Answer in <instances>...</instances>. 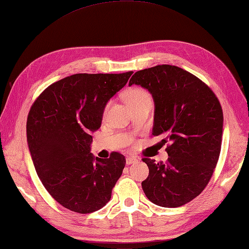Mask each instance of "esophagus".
<instances>
[{
  "label": "esophagus",
  "mask_w": 249,
  "mask_h": 249,
  "mask_svg": "<svg viewBox=\"0 0 249 249\" xmlns=\"http://www.w3.org/2000/svg\"><path fill=\"white\" fill-rule=\"evenodd\" d=\"M138 161V159H137V157H135V156H127V158H126V163L127 164H132V163H135V162H137Z\"/></svg>",
  "instance_id": "obj_1"
}]
</instances>
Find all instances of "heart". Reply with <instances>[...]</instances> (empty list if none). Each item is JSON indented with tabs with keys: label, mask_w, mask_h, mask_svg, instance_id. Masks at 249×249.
<instances>
[{
	"label": "heart",
	"mask_w": 249,
	"mask_h": 249,
	"mask_svg": "<svg viewBox=\"0 0 249 249\" xmlns=\"http://www.w3.org/2000/svg\"><path fill=\"white\" fill-rule=\"evenodd\" d=\"M125 100L127 104H128V106H131L140 103H151V95L144 89L132 88L125 93ZM109 105H110V103L107 104L106 109L109 107Z\"/></svg>",
	"instance_id": "b5f03b06"
}]
</instances>
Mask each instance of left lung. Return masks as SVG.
<instances>
[{
	"label": "left lung",
	"instance_id": "obj_1",
	"mask_svg": "<svg viewBox=\"0 0 249 249\" xmlns=\"http://www.w3.org/2000/svg\"><path fill=\"white\" fill-rule=\"evenodd\" d=\"M134 84L153 96V136H162V145L170 143L165 163L143 158L149 174L142 189L155 205L180 207L203 192L216 166L224 122L221 104L205 83L175 66L138 71L129 80V86Z\"/></svg>",
	"mask_w": 249,
	"mask_h": 249
}]
</instances>
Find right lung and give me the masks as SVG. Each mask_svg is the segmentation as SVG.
Instances as JSON below:
<instances>
[{
	"label": "right lung",
	"instance_id": "right-lung-1",
	"mask_svg": "<svg viewBox=\"0 0 249 249\" xmlns=\"http://www.w3.org/2000/svg\"><path fill=\"white\" fill-rule=\"evenodd\" d=\"M131 74H74L49 86L33 104L26 136L34 166L52 197L69 210L91 213L111 198L126 159L115 152L108 159L94 157L91 132Z\"/></svg>",
	"mask_w": 249,
	"mask_h": 249
}]
</instances>
